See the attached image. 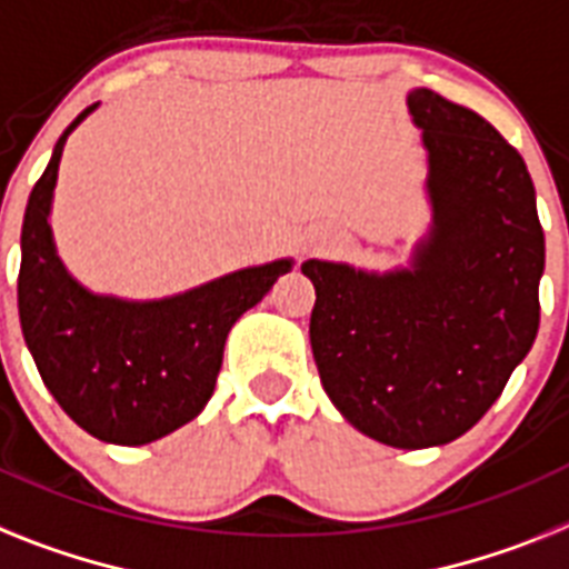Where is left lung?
<instances>
[{"instance_id":"obj_1","label":"left lung","mask_w":569,"mask_h":569,"mask_svg":"<svg viewBox=\"0 0 569 569\" xmlns=\"http://www.w3.org/2000/svg\"><path fill=\"white\" fill-rule=\"evenodd\" d=\"M431 152L437 233L417 271L309 260V341L347 422L393 448L446 446L498 402L541 323L543 228L503 136L431 89L408 98Z\"/></svg>"}]
</instances>
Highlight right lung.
Instances as JSON below:
<instances>
[{
    "mask_svg": "<svg viewBox=\"0 0 569 569\" xmlns=\"http://www.w3.org/2000/svg\"><path fill=\"white\" fill-rule=\"evenodd\" d=\"M92 109L66 127L28 196L19 321L46 388L83 431L114 446H144L208 405L233 321L260 303L292 262L233 271L152 303H123L80 289L54 254L49 208L66 138Z\"/></svg>",
    "mask_w": 569,
    "mask_h": 569,
    "instance_id": "1",
    "label": "right lung"
}]
</instances>
